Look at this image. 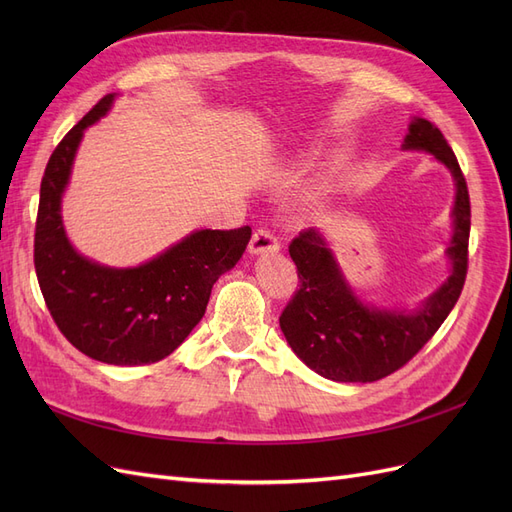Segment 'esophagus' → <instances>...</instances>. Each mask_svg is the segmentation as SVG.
Listing matches in <instances>:
<instances>
[{
	"instance_id": "obj_1",
	"label": "esophagus",
	"mask_w": 512,
	"mask_h": 512,
	"mask_svg": "<svg viewBox=\"0 0 512 512\" xmlns=\"http://www.w3.org/2000/svg\"><path fill=\"white\" fill-rule=\"evenodd\" d=\"M280 250V241H277L275 232L269 228H258L250 241V254H269Z\"/></svg>"
}]
</instances>
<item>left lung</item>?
Returning a JSON list of instances; mask_svg holds the SVG:
<instances>
[{"instance_id": "8db88e82", "label": "left lung", "mask_w": 512, "mask_h": 512, "mask_svg": "<svg viewBox=\"0 0 512 512\" xmlns=\"http://www.w3.org/2000/svg\"><path fill=\"white\" fill-rule=\"evenodd\" d=\"M401 147L431 153L455 179L453 237L446 250L451 275L410 312L374 307L356 297L320 232H299L288 247L299 288L284 307L280 327L294 354L322 378L376 382L404 367L451 314L466 282L470 194L455 153L442 132L421 117L412 119Z\"/></svg>"}]
</instances>
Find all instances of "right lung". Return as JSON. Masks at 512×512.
<instances>
[{"label": "right lung", "instance_id": "right-lung-1", "mask_svg": "<svg viewBox=\"0 0 512 512\" xmlns=\"http://www.w3.org/2000/svg\"><path fill=\"white\" fill-rule=\"evenodd\" d=\"M104 96L61 138L40 183L34 265L46 307L68 342L108 365L158 363L205 316L211 288L237 265L252 228L194 230L138 267L115 269L79 254L66 237L61 196L83 132L108 113Z\"/></svg>", "mask_w": 512, "mask_h": 512}]
</instances>
